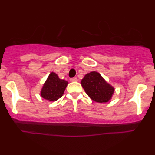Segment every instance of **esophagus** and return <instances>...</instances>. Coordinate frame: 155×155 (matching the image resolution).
Segmentation results:
<instances>
[{
  "label": "esophagus",
  "instance_id": "esophagus-1",
  "mask_svg": "<svg viewBox=\"0 0 155 155\" xmlns=\"http://www.w3.org/2000/svg\"><path fill=\"white\" fill-rule=\"evenodd\" d=\"M71 81H72V82H74V81H78V79L76 77H74V78H71V79H70Z\"/></svg>",
  "mask_w": 155,
  "mask_h": 155
}]
</instances>
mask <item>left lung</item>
I'll list each match as a JSON object with an SVG mask.
<instances>
[{
  "mask_svg": "<svg viewBox=\"0 0 155 155\" xmlns=\"http://www.w3.org/2000/svg\"><path fill=\"white\" fill-rule=\"evenodd\" d=\"M81 84L87 95L97 103L108 102L114 92V87L96 71L87 74L81 79Z\"/></svg>",
  "mask_w": 155,
  "mask_h": 155,
  "instance_id": "8db88e82",
  "label": "left lung"
}]
</instances>
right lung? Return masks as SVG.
<instances>
[{
	"label": "right lung",
	"instance_id": "1",
	"mask_svg": "<svg viewBox=\"0 0 155 155\" xmlns=\"http://www.w3.org/2000/svg\"><path fill=\"white\" fill-rule=\"evenodd\" d=\"M67 81L58 77L54 72L49 74L41 90V96L49 101H56L62 97L66 88Z\"/></svg>",
	"mask_w": 155,
	"mask_h": 155
}]
</instances>
